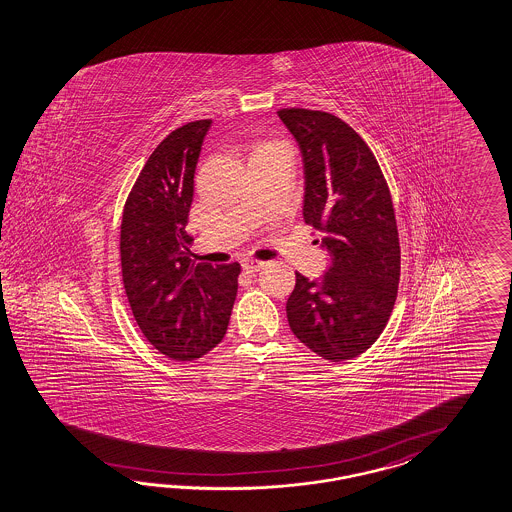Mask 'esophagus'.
<instances>
[{"label":"esophagus","mask_w":512,"mask_h":512,"mask_svg":"<svg viewBox=\"0 0 512 512\" xmlns=\"http://www.w3.org/2000/svg\"><path fill=\"white\" fill-rule=\"evenodd\" d=\"M263 266L264 263H261V261H253V259H246V261H242V268H244L246 272H249V274L259 272Z\"/></svg>","instance_id":"esophagus-1"}]
</instances>
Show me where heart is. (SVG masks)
I'll return each instance as SVG.
<instances>
[{"instance_id":"heart-1","label":"heart","mask_w":512,"mask_h":512,"mask_svg":"<svg viewBox=\"0 0 512 512\" xmlns=\"http://www.w3.org/2000/svg\"><path fill=\"white\" fill-rule=\"evenodd\" d=\"M246 156H248L249 166V164L266 160V158H270V156H291V151H289V147H287L285 143H281V141H266V139H261V141L249 143L248 147H246Z\"/></svg>"}]
</instances>
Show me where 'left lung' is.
<instances>
[{
	"label": "left lung",
	"mask_w": 512,
	"mask_h": 512,
	"mask_svg": "<svg viewBox=\"0 0 512 512\" xmlns=\"http://www.w3.org/2000/svg\"><path fill=\"white\" fill-rule=\"evenodd\" d=\"M304 158V220L324 233L330 270L296 272L287 300L292 333L320 358L345 361L371 348L397 300L401 246L384 173L360 134L332 113L277 111Z\"/></svg>",
	"instance_id": "8db88e82"
}]
</instances>
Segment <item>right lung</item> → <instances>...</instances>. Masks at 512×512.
Returning <instances> with one entry per match:
<instances>
[{
    "label": "right lung",
    "mask_w": 512,
    "mask_h": 512,
    "mask_svg": "<svg viewBox=\"0 0 512 512\" xmlns=\"http://www.w3.org/2000/svg\"><path fill=\"white\" fill-rule=\"evenodd\" d=\"M212 125L201 119L173 130L134 182L121 221V272L139 330L177 361L205 356L227 332L240 264H195L186 233L194 173Z\"/></svg>",
    "instance_id": "add662e5"
}]
</instances>
